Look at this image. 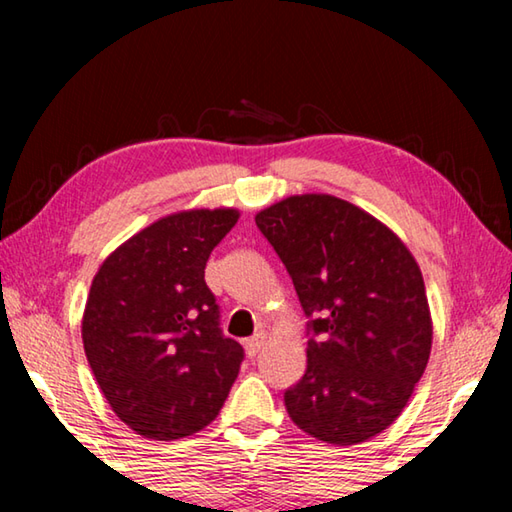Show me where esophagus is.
Instances as JSON below:
<instances>
[{
	"label": "esophagus",
	"mask_w": 512,
	"mask_h": 512,
	"mask_svg": "<svg viewBox=\"0 0 512 512\" xmlns=\"http://www.w3.org/2000/svg\"><path fill=\"white\" fill-rule=\"evenodd\" d=\"M244 348H246V354L250 359L253 357H257V352L264 348V336L262 334H257V336H253V339H248L246 343H244Z\"/></svg>",
	"instance_id": "obj_1"
}]
</instances>
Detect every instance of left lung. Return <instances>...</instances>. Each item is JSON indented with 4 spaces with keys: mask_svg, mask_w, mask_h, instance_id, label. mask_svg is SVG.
<instances>
[{
    "mask_svg": "<svg viewBox=\"0 0 512 512\" xmlns=\"http://www.w3.org/2000/svg\"><path fill=\"white\" fill-rule=\"evenodd\" d=\"M287 266L307 323V370L284 391L311 438L357 445L400 418L431 352L420 266L391 228L329 194L289 196L255 216Z\"/></svg>",
    "mask_w": 512,
    "mask_h": 512,
    "instance_id": "1",
    "label": "left lung"
}]
</instances>
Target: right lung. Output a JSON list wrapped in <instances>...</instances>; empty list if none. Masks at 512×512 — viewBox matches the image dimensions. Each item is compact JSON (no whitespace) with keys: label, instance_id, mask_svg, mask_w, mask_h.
<instances>
[{"label":"right lung","instance_id":"1","mask_svg":"<svg viewBox=\"0 0 512 512\" xmlns=\"http://www.w3.org/2000/svg\"><path fill=\"white\" fill-rule=\"evenodd\" d=\"M239 212L169 214L121 244L94 275L83 348L117 418L151 440L207 427L228 397L244 348L223 336L205 284L214 246Z\"/></svg>","mask_w":512,"mask_h":512}]
</instances>
